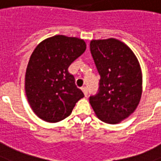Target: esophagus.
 Instances as JSON below:
<instances>
[{"label":"esophagus","mask_w":161,"mask_h":161,"mask_svg":"<svg viewBox=\"0 0 161 161\" xmlns=\"http://www.w3.org/2000/svg\"><path fill=\"white\" fill-rule=\"evenodd\" d=\"M82 90H83V92H84V96H88V89H87L86 87H83V88H82Z\"/></svg>","instance_id":"obj_1"}]
</instances>
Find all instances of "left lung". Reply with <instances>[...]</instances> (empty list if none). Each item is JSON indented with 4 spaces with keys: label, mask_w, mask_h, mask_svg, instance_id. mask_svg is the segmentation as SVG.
I'll return each instance as SVG.
<instances>
[{
    "label": "left lung",
    "mask_w": 161,
    "mask_h": 161,
    "mask_svg": "<svg viewBox=\"0 0 161 161\" xmlns=\"http://www.w3.org/2000/svg\"><path fill=\"white\" fill-rule=\"evenodd\" d=\"M90 53L100 74L98 92L90 103L98 119L108 124L125 119L137 108L142 76L137 58L114 38L90 42Z\"/></svg>",
    "instance_id": "obj_1"
}]
</instances>
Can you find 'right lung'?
I'll return each instance as SVG.
<instances>
[{
	"label": "right lung",
	"mask_w": 161,
	"mask_h": 161,
	"mask_svg": "<svg viewBox=\"0 0 161 161\" xmlns=\"http://www.w3.org/2000/svg\"><path fill=\"white\" fill-rule=\"evenodd\" d=\"M85 49L84 40L63 35L47 38L36 46L26 68L25 88L38 118L49 123L61 121L84 97L68 67Z\"/></svg>",
	"instance_id": "add662e5"
}]
</instances>
